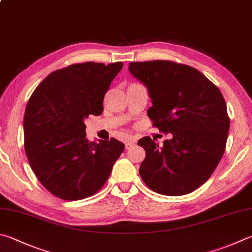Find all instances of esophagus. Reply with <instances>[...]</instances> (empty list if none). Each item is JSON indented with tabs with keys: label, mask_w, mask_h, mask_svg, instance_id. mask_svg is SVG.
Segmentation results:
<instances>
[{
	"label": "esophagus",
	"mask_w": 252,
	"mask_h": 252,
	"mask_svg": "<svg viewBox=\"0 0 252 252\" xmlns=\"http://www.w3.org/2000/svg\"><path fill=\"white\" fill-rule=\"evenodd\" d=\"M135 145H136V140L134 138H129V139L125 141V147H126L127 150L132 148V147H134Z\"/></svg>",
	"instance_id": "esophagus-1"
}]
</instances>
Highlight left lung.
<instances>
[{"mask_svg": "<svg viewBox=\"0 0 252 252\" xmlns=\"http://www.w3.org/2000/svg\"><path fill=\"white\" fill-rule=\"evenodd\" d=\"M128 70L148 91L154 126L172 135L162 147L150 137L138 140L146 151L142 181L162 195L195 191L225 151L229 117L220 91L198 70L172 61L130 63Z\"/></svg>", "mask_w": 252, "mask_h": 252, "instance_id": "left-lung-1", "label": "left lung"}]
</instances>
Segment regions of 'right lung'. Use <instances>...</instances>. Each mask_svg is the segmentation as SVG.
<instances>
[{
	"instance_id": "add662e5",
	"label": "right lung",
	"mask_w": 252,
	"mask_h": 252,
	"mask_svg": "<svg viewBox=\"0 0 252 252\" xmlns=\"http://www.w3.org/2000/svg\"><path fill=\"white\" fill-rule=\"evenodd\" d=\"M123 63H84L51 72L32 94L24 114L25 153L37 179L67 201L93 195L124 151L123 142L89 141L85 118L101 115L103 98Z\"/></svg>"
}]
</instances>
